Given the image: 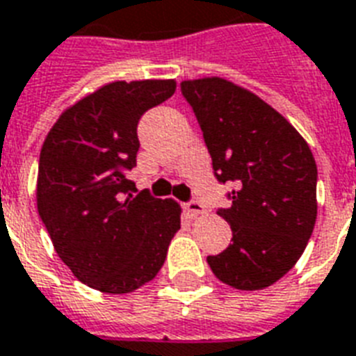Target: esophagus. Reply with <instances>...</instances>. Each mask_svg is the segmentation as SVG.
I'll return each mask as SVG.
<instances>
[{
  "label": "esophagus",
  "instance_id": "1",
  "mask_svg": "<svg viewBox=\"0 0 356 356\" xmlns=\"http://www.w3.org/2000/svg\"><path fill=\"white\" fill-rule=\"evenodd\" d=\"M186 209H187V213H189L191 217H198V216H202V213H206L204 204L198 202V200H189V202L186 204Z\"/></svg>",
  "mask_w": 356,
  "mask_h": 356
}]
</instances>
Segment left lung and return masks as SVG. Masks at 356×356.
Here are the masks:
<instances>
[{"label":"left lung","mask_w":356,"mask_h":356,"mask_svg":"<svg viewBox=\"0 0 356 356\" xmlns=\"http://www.w3.org/2000/svg\"><path fill=\"white\" fill-rule=\"evenodd\" d=\"M219 184H232L217 213L232 243L208 256L221 282L261 290L282 278L305 252L318 204V167L307 140L258 96L219 78L181 81Z\"/></svg>","instance_id":"obj_1"}]
</instances>
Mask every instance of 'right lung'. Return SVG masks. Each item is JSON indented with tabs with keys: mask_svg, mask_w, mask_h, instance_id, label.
<instances>
[{
	"mask_svg": "<svg viewBox=\"0 0 356 356\" xmlns=\"http://www.w3.org/2000/svg\"><path fill=\"white\" fill-rule=\"evenodd\" d=\"M172 79L115 81L66 109L38 159V216L78 280L129 293L152 280L180 230V206L134 195L140 117L175 95Z\"/></svg>",
	"mask_w": 356,
	"mask_h": 356,
	"instance_id": "add662e5",
	"label": "right lung"
}]
</instances>
